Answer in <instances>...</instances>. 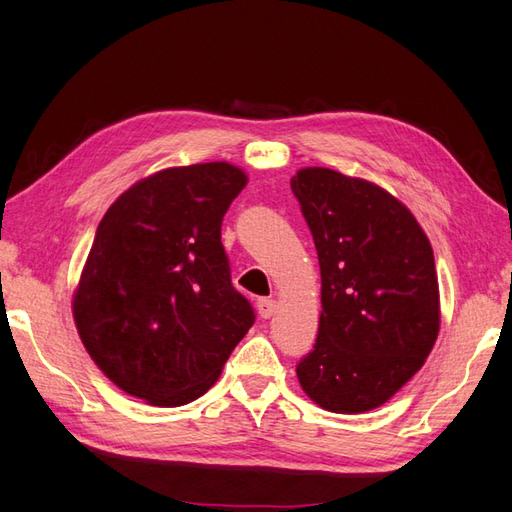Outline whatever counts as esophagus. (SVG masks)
Instances as JSON below:
<instances>
[{
    "label": "esophagus",
    "mask_w": 512,
    "mask_h": 512,
    "mask_svg": "<svg viewBox=\"0 0 512 512\" xmlns=\"http://www.w3.org/2000/svg\"><path fill=\"white\" fill-rule=\"evenodd\" d=\"M277 310V301L275 299H259L257 301V312L261 318H270Z\"/></svg>",
    "instance_id": "34e87169"
}]
</instances>
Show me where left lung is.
<instances>
[{
	"instance_id": "1",
	"label": "left lung",
	"mask_w": 512,
	"mask_h": 512,
	"mask_svg": "<svg viewBox=\"0 0 512 512\" xmlns=\"http://www.w3.org/2000/svg\"><path fill=\"white\" fill-rule=\"evenodd\" d=\"M290 185L323 281L318 338L296 375L329 412L379 408L419 371L438 336L430 240L395 196L362 178L305 168Z\"/></svg>"
}]
</instances>
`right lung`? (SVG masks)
Instances as JSON below:
<instances>
[{"instance_id": "add662e5", "label": "right lung", "mask_w": 512, "mask_h": 512, "mask_svg": "<svg viewBox=\"0 0 512 512\" xmlns=\"http://www.w3.org/2000/svg\"><path fill=\"white\" fill-rule=\"evenodd\" d=\"M244 185L224 161L185 165L144 178L104 213L74 318L93 362L128 395L165 408L198 399L253 327L220 240Z\"/></svg>"}]
</instances>
